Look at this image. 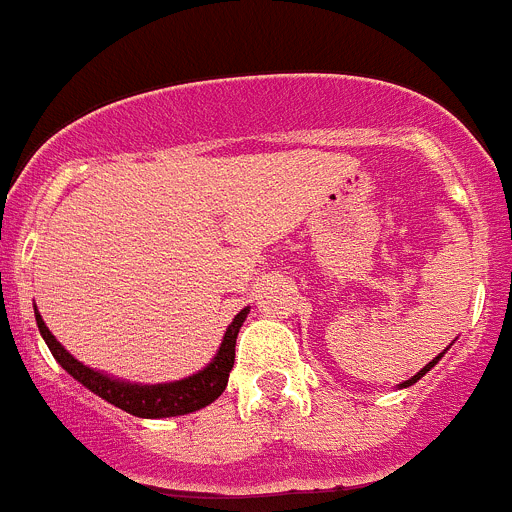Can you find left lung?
Here are the masks:
<instances>
[{"label": "left lung", "mask_w": 512, "mask_h": 512, "mask_svg": "<svg viewBox=\"0 0 512 512\" xmlns=\"http://www.w3.org/2000/svg\"><path fill=\"white\" fill-rule=\"evenodd\" d=\"M438 359H441V356H436V359H433V361H431V364H425V366H423V369H420V372H418V374H415V377H413V379H408V382L402 384V387H410V384H415V382H418V379H420V377H423V374H425V372H431V366H433V364H438Z\"/></svg>", "instance_id": "left-lung-1"}]
</instances>
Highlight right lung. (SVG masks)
Here are the masks:
<instances>
[{
	"label": "right lung",
	"instance_id": "right-lung-1",
	"mask_svg": "<svg viewBox=\"0 0 512 512\" xmlns=\"http://www.w3.org/2000/svg\"><path fill=\"white\" fill-rule=\"evenodd\" d=\"M246 315L248 307H243V310L235 315L233 323L225 330L223 346H220L217 356L212 359V364L205 366L200 374L169 384H128L104 377V374L94 372V369L84 366L81 361H76L74 356L53 338V333L45 328L43 318H40L38 310H35L40 336L45 338V343H48V348H51V354L56 356L58 364H61L71 377L79 379L87 390H92L94 395L112 402L115 408L125 410V413L138 415V418H174V415L194 413V410L205 408V405H210V402H215L217 397L223 395L225 384H228L230 377V369H233L235 361V338H238V330H241Z\"/></svg>",
	"mask_w": 512,
	"mask_h": 512
}]
</instances>
